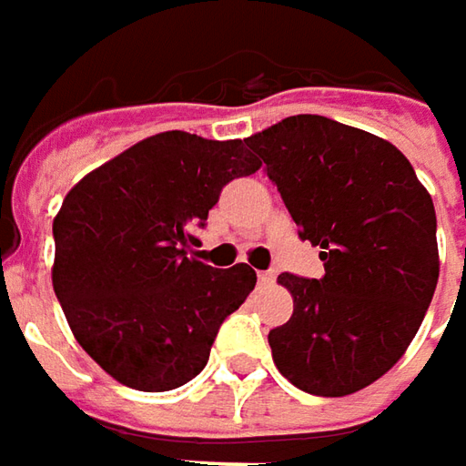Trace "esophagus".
I'll return each mask as SVG.
<instances>
[{
	"label": "esophagus",
	"instance_id": "34e87169",
	"mask_svg": "<svg viewBox=\"0 0 466 466\" xmlns=\"http://www.w3.org/2000/svg\"><path fill=\"white\" fill-rule=\"evenodd\" d=\"M257 278H259V285H272V282H275V275H272V272H259Z\"/></svg>",
	"mask_w": 466,
	"mask_h": 466
}]
</instances>
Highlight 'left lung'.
<instances>
[{"mask_svg":"<svg viewBox=\"0 0 466 466\" xmlns=\"http://www.w3.org/2000/svg\"><path fill=\"white\" fill-rule=\"evenodd\" d=\"M246 145L324 261V278H278L293 316L269 331L275 366L316 397L360 391L402 358L431 306L433 199L391 142L327 116L282 118Z\"/></svg>","mask_w":466,"mask_h":466,"instance_id":"1","label":"left lung"}]
</instances>
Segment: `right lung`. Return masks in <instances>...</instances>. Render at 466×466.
Here are the masks:
<instances>
[{
  "instance_id": "add662e5",
  "label": "right lung",
  "mask_w": 466,
  "mask_h": 466,
  "mask_svg": "<svg viewBox=\"0 0 466 466\" xmlns=\"http://www.w3.org/2000/svg\"><path fill=\"white\" fill-rule=\"evenodd\" d=\"M259 166L241 139L160 132L64 197L54 218V293L75 339L118 384L168 391L207 366L257 272L199 261L194 230L228 181Z\"/></svg>"
}]
</instances>
